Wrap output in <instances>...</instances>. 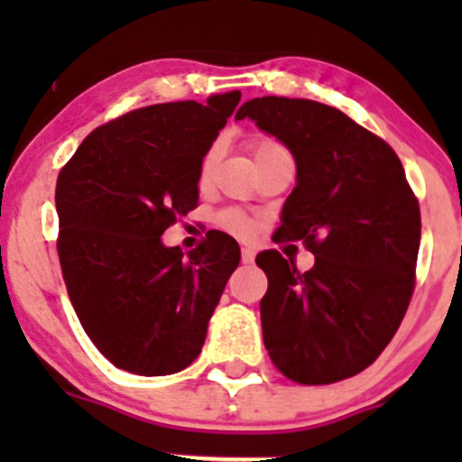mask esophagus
Masks as SVG:
<instances>
[{"instance_id": "esophagus-1", "label": "esophagus", "mask_w": 462, "mask_h": 462, "mask_svg": "<svg viewBox=\"0 0 462 462\" xmlns=\"http://www.w3.org/2000/svg\"><path fill=\"white\" fill-rule=\"evenodd\" d=\"M241 261H244V263H254V250L253 248L241 250Z\"/></svg>"}]
</instances>
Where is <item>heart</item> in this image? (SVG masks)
Returning a JSON list of instances; mask_svg holds the SVG:
<instances>
[{
	"mask_svg": "<svg viewBox=\"0 0 462 462\" xmlns=\"http://www.w3.org/2000/svg\"><path fill=\"white\" fill-rule=\"evenodd\" d=\"M248 147L253 149L254 161H261V158L270 156V153L286 152V149L274 141V138L263 136V134H253V136L248 138ZM214 158H217V149H209V152L203 156L201 167H199V180H201V183L209 176V170H212L214 165ZM217 223L221 227H226V230L235 232V235H241V236L253 232V221H250L245 214H241L239 209H223V212L217 217Z\"/></svg>",
	"mask_w": 462,
	"mask_h": 462,
	"instance_id": "1",
	"label": "heart"
}]
</instances>
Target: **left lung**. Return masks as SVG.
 <instances>
[{
  "label": "left lung",
  "instance_id": "8db88e82",
  "mask_svg": "<svg viewBox=\"0 0 462 462\" xmlns=\"http://www.w3.org/2000/svg\"><path fill=\"white\" fill-rule=\"evenodd\" d=\"M253 118L291 149L297 185L274 241H301L315 265L265 250L263 344L300 384H333L374 365L398 330L416 288L420 205L391 144L344 111L300 97L248 100Z\"/></svg>",
  "mask_w": 462,
  "mask_h": 462
}]
</instances>
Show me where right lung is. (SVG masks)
<instances>
[{
    "label": "right lung",
    "instance_id": "right-lung-1",
    "mask_svg": "<svg viewBox=\"0 0 462 462\" xmlns=\"http://www.w3.org/2000/svg\"><path fill=\"white\" fill-rule=\"evenodd\" d=\"M241 93L143 106L100 125L60 170L58 257L97 351L136 375H170L201 353L241 250L223 232L188 254L162 232L199 205V167Z\"/></svg>",
    "mask_w": 462,
    "mask_h": 462
}]
</instances>
